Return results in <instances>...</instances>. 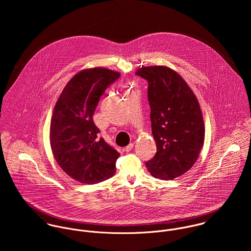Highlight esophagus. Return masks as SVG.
Masks as SVG:
<instances>
[{"instance_id": "obj_1", "label": "esophagus", "mask_w": 251, "mask_h": 251, "mask_svg": "<svg viewBox=\"0 0 251 251\" xmlns=\"http://www.w3.org/2000/svg\"><path fill=\"white\" fill-rule=\"evenodd\" d=\"M133 147H134V145L132 143H130L128 146H126V147L125 148V151H130L133 149Z\"/></svg>"}]
</instances>
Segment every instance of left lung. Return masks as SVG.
<instances>
[{"label":"left lung","instance_id":"left-lung-1","mask_svg":"<svg viewBox=\"0 0 251 251\" xmlns=\"http://www.w3.org/2000/svg\"><path fill=\"white\" fill-rule=\"evenodd\" d=\"M146 79L155 155L146 162L154 178L173 179L197 160L205 139L199 102L179 73L164 66L142 67L135 72Z\"/></svg>","mask_w":251,"mask_h":251}]
</instances>
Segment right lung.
I'll use <instances>...</instances> for the list:
<instances>
[{
	"label": "right lung",
	"instance_id": "obj_1",
	"mask_svg": "<svg viewBox=\"0 0 251 251\" xmlns=\"http://www.w3.org/2000/svg\"><path fill=\"white\" fill-rule=\"evenodd\" d=\"M120 73L103 68L75 74L64 88L54 107L50 145L60 167L73 179L94 184L114 176L120 153L103 138L93 115L100 97Z\"/></svg>",
	"mask_w": 251,
	"mask_h": 251
}]
</instances>
